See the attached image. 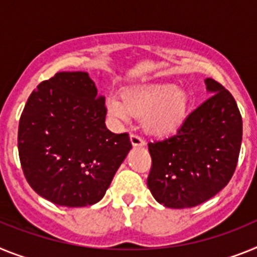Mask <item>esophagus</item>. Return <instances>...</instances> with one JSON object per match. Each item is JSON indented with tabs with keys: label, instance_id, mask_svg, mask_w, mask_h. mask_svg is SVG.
Listing matches in <instances>:
<instances>
[{
	"label": "esophagus",
	"instance_id": "1",
	"mask_svg": "<svg viewBox=\"0 0 257 257\" xmlns=\"http://www.w3.org/2000/svg\"><path fill=\"white\" fill-rule=\"evenodd\" d=\"M131 142L133 146H138L141 147L145 145V141L142 140V137L140 135H137V133H132L131 135Z\"/></svg>",
	"mask_w": 257,
	"mask_h": 257
}]
</instances>
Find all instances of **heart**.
I'll return each instance as SVG.
<instances>
[{
	"label": "heart",
	"instance_id": "heart-1",
	"mask_svg": "<svg viewBox=\"0 0 257 257\" xmlns=\"http://www.w3.org/2000/svg\"><path fill=\"white\" fill-rule=\"evenodd\" d=\"M189 98L185 90L172 85H154L125 91L122 102L107 101V111L116 121H126L129 116L144 119V125L153 135H168L186 115Z\"/></svg>",
	"mask_w": 257,
	"mask_h": 257
}]
</instances>
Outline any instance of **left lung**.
Wrapping results in <instances>:
<instances>
[{"mask_svg":"<svg viewBox=\"0 0 257 257\" xmlns=\"http://www.w3.org/2000/svg\"><path fill=\"white\" fill-rule=\"evenodd\" d=\"M212 95L191 111L177 133L149 144L147 186L169 208L211 199L233 177L242 144V116L230 91L206 79Z\"/></svg>","mask_w":257,"mask_h":257,"instance_id":"obj_1","label":"left lung"}]
</instances>
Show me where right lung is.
Here are the masks:
<instances>
[{
  "mask_svg": "<svg viewBox=\"0 0 257 257\" xmlns=\"http://www.w3.org/2000/svg\"><path fill=\"white\" fill-rule=\"evenodd\" d=\"M107 107L86 72H58L31 93L18 151L36 193L63 207L99 202L132 149L128 133L106 128Z\"/></svg>",
  "mask_w": 257,
  "mask_h": 257,
  "instance_id": "obj_1",
  "label": "right lung"
}]
</instances>
